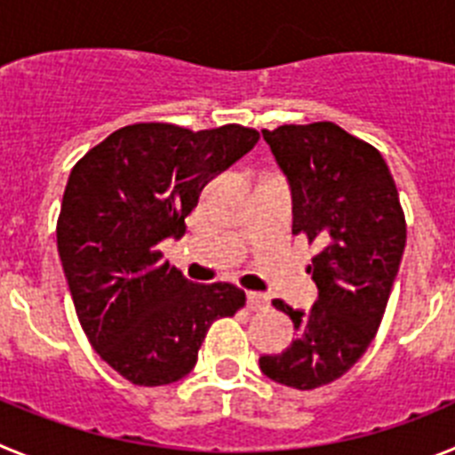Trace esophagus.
Listing matches in <instances>:
<instances>
[{"instance_id": "esophagus-1", "label": "esophagus", "mask_w": 455, "mask_h": 455, "mask_svg": "<svg viewBox=\"0 0 455 455\" xmlns=\"http://www.w3.org/2000/svg\"><path fill=\"white\" fill-rule=\"evenodd\" d=\"M246 300H248V307L251 309H264L268 305V296H264V293H259V291H248Z\"/></svg>"}]
</instances>
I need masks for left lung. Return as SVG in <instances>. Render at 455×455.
I'll use <instances>...</instances> for the list:
<instances>
[{
    "instance_id": "obj_1",
    "label": "left lung",
    "mask_w": 455,
    "mask_h": 455,
    "mask_svg": "<svg viewBox=\"0 0 455 455\" xmlns=\"http://www.w3.org/2000/svg\"><path fill=\"white\" fill-rule=\"evenodd\" d=\"M262 134L289 182L291 232L323 248L307 268L319 289L312 309L273 300L299 335L283 353L259 357V369L287 387L315 389L344 376L376 335L403 257V209L380 152L339 124Z\"/></svg>"
}]
</instances>
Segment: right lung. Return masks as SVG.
I'll return each instance as SVG.
<instances>
[{"instance_id":"add662e5","label":"right lung","mask_w":455,"mask_h":455,"mask_svg":"<svg viewBox=\"0 0 455 455\" xmlns=\"http://www.w3.org/2000/svg\"><path fill=\"white\" fill-rule=\"evenodd\" d=\"M259 132L127 124L88 150L63 193L56 243L88 341L134 385H171L198 363L209 325L246 305L228 283H191L159 243L184 235L200 193Z\"/></svg>"}]
</instances>
